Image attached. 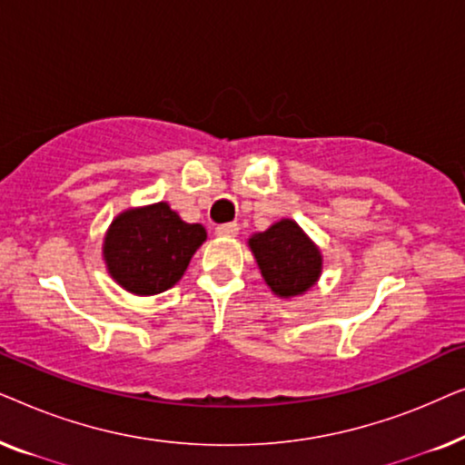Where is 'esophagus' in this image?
Returning <instances> with one entry per match:
<instances>
[{"label":"esophagus","instance_id":"34e87169","mask_svg":"<svg viewBox=\"0 0 465 465\" xmlns=\"http://www.w3.org/2000/svg\"><path fill=\"white\" fill-rule=\"evenodd\" d=\"M215 234H218V237H226V239L237 237V234H239V224H237V222H228V224H220L218 228H215Z\"/></svg>","mask_w":465,"mask_h":465}]
</instances>
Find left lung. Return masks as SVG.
<instances>
[{
    "label": "left lung",
    "mask_w": 465,
    "mask_h": 465,
    "mask_svg": "<svg viewBox=\"0 0 465 465\" xmlns=\"http://www.w3.org/2000/svg\"><path fill=\"white\" fill-rule=\"evenodd\" d=\"M258 269L271 292L279 298L307 294L320 282L323 269L322 250L296 224L283 218L247 239Z\"/></svg>",
    "instance_id": "1"
}]
</instances>
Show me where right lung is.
I'll return each mask as SVG.
<instances>
[{"label": "right lung", "mask_w": 465, "mask_h": 465, "mask_svg": "<svg viewBox=\"0 0 465 465\" xmlns=\"http://www.w3.org/2000/svg\"><path fill=\"white\" fill-rule=\"evenodd\" d=\"M205 239V226L188 224L161 201L118 213L101 250L105 269L120 288L154 296L180 282Z\"/></svg>", "instance_id": "right-lung-1"}]
</instances>
